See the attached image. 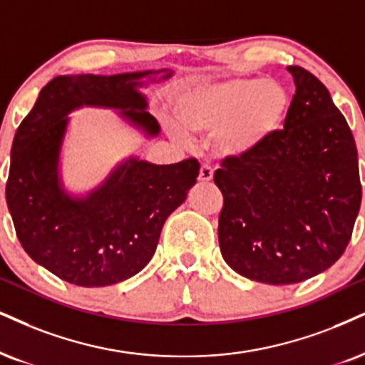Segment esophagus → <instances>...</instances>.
Listing matches in <instances>:
<instances>
[{
    "instance_id": "esophagus-1",
    "label": "esophagus",
    "mask_w": 365,
    "mask_h": 365,
    "mask_svg": "<svg viewBox=\"0 0 365 365\" xmlns=\"http://www.w3.org/2000/svg\"><path fill=\"white\" fill-rule=\"evenodd\" d=\"M211 179H213V169H211L210 165L203 164L200 169V174H197V181L201 184H208Z\"/></svg>"
}]
</instances>
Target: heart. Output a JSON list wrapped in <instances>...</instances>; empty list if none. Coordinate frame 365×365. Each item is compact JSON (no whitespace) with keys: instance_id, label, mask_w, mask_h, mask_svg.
<instances>
[{"instance_id":"b5f03b06","label":"heart","mask_w":365,"mask_h":365,"mask_svg":"<svg viewBox=\"0 0 365 365\" xmlns=\"http://www.w3.org/2000/svg\"><path fill=\"white\" fill-rule=\"evenodd\" d=\"M291 94L277 81L233 78L197 84L174 105L179 125L190 132L218 135L225 157L259 154L284 128Z\"/></svg>"}]
</instances>
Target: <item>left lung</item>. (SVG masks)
<instances>
[{
  "instance_id": "obj_1",
  "label": "left lung",
  "mask_w": 365,
  "mask_h": 365,
  "mask_svg": "<svg viewBox=\"0 0 365 365\" xmlns=\"http://www.w3.org/2000/svg\"><path fill=\"white\" fill-rule=\"evenodd\" d=\"M296 93L284 128L259 154L223 160L222 255L265 284H294L327 271L347 249L362 186L354 135L330 93L289 66Z\"/></svg>"
}]
</instances>
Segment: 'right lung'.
<instances>
[{
  "instance_id": "obj_1",
  "label": "right lung",
  "mask_w": 365,
  "mask_h": 365,
  "mask_svg": "<svg viewBox=\"0 0 365 365\" xmlns=\"http://www.w3.org/2000/svg\"><path fill=\"white\" fill-rule=\"evenodd\" d=\"M173 76L170 69L57 76L18 127L6 205L21 247L57 277L101 287L140 272L155 254L164 222L196 184V159L157 165L128 155L84 192L67 190L62 175L71 113L83 108L116 111L143 138H157L160 127L142 89Z\"/></svg>"
}]
</instances>
